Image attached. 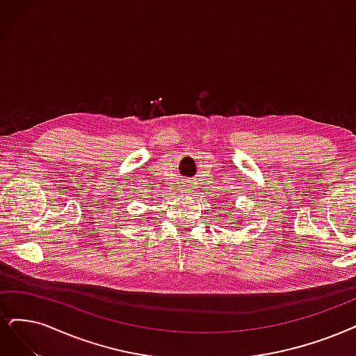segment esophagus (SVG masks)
Masks as SVG:
<instances>
[{"instance_id":"34e87169","label":"esophagus","mask_w":356,"mask_h":356,"mask_svg":"<svg viewBox=\"0 0 356 356\" xmlns=\"http://www.w3.org/2000/svg\"><path fill=\"white\" fill-rule=\"evenodd\" d=\"M195 189V181L193 180H183L181 183V192L186 193V195H192Z\"/></svg>"}]
</instances>
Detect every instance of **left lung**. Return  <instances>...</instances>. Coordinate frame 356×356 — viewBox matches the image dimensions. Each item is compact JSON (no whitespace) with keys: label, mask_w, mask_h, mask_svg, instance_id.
<instances>
[{"label":"left lung","mask_w":356,"mask_h":356,"mask_svg":"<svg viewBox=\"0 0 356 356\" xmlns=\"http://www.w3.org/2000/svg\"><path fill=\"white\" fill-rule=\"evenodd\" d=\"M233 222H234V226L236 227H239L241 225H242V217H238V218H236V220H232Z\"/></svg>","instance_id":"obj_1"}]
</instances>
